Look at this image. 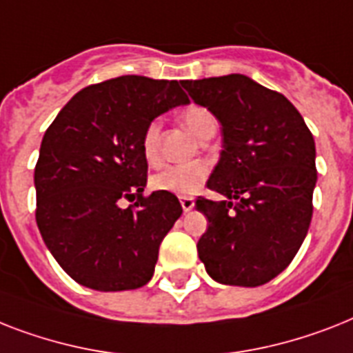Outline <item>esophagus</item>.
<instances>
[{
	"mask_svg": "<svg viewBox=\"0 0 353 353\" xmlns=\"http://www.w3.org/2000/svg\"><path fill=\"white\" fill-rule=\"evenodd\" d=\"M179 201H181V206L185 212H190L192 208H194V205H196L194 197H190V196H181L179 197Z\"/></svg>",
	"mask_w": 353,
	"mask_h": 353,
	"instance_id": "obj_1",
	"label": "esophagus"
}]
</instances>
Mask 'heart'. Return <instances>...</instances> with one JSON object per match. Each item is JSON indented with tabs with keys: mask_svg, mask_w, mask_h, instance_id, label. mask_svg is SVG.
Instances as JSON below:
<instances>
[{
	"mask_svg": "<svg viewBox=\"0 0 353 353\" xmlns=\"http://www.w3.org/2000/svg\"><path fill=\"white\" fill-rule=\"evenodd\" d=\"M181 121L194 136L201 137L210 127H216V117L208 108L192 107L186 108L181 114ZM143 156L150 165H156L161 159V123L154 119L145 127L141 136ZM210 174V167L205 161L181 163V165H170L154 174L150 185L154 190L172 192L177 196H188L201 188L203 183Z\"/></svg>",
	"mask_w": 353,
	"mask_h": 353,
	"instance_id": "b5f03b06",
	"label": "heart"
}]
</instances>
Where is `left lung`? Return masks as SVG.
<instances>
[{
    "instance_id": "8db88e82",
    "label": "left lung",
    "mask_w": 353,
    "mask_h": 353,
    "mask_svg": "<svg viewBox=\"0 0 353 353\" xmlns=\"http://www.w3.org/2000/svg\"><path fill=\"white\" fill-rule=\"evenodd\" d=\"M181 85L223 127L221 157L206 186L225 199L197 197L208 219L199 259L217 283L265 285L290 265L310 226L314 136L283 94L243 74Z\"/></svg>"
}]
</instances>
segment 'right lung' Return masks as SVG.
Listing matches in <instances>:
<instances>
[{
  "instance_id": "right-lung-1",
  "label": "right lung",
  "mask_w": 353,
  "mask_h": 353,
  "mask_svg": "<svg viewBox=\"0 0 353 353\" xmlns=\"http://www.w3.org/2000/svg\"><path fill=\"white\" fill-rule=\"evenodd\" d=\"M186 103L177 81L114 77L79 90L45 132L34 170L36 223L79 285L119 292L152 279L183 208L170 192L143 194L141 136L154 117ZM121 199L134 205L121 209Z\"/></svg>"
}]
</instances>
